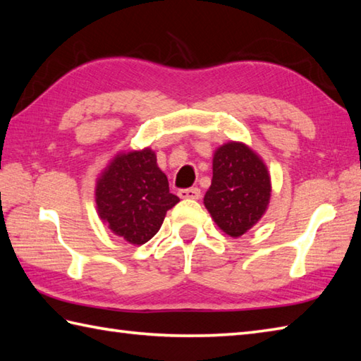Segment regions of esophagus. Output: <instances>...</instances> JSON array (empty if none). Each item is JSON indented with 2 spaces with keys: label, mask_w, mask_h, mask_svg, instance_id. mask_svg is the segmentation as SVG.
<instances>
[{
  "label": "esophagus",
  "mask_w": 361,
  "mask_h": 361,
  "mask_svg": "<svg viewBox=\"0 0 361 361\" xmlns=\"http://www.w3.org/2000/svg\"><path fill=\"white\" fill-rule=\"evenodd\" d=\"M180 198H185V200H198L202 192L198 188H189V189H181L178 190Z\"/></svg>",
  "instance_id": "1"
}]
</instances>
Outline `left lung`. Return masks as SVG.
Wrapping results in <instances>:
<instances>
[{
    "mask_svg": "<svg viewBox=\"0 0 361 361\" xmlns=\"http://www.w3.org/2000/svg\"><path fill=\"white\" fill-rule=\"evenodd\" d=\"M271 195L268 169L243 142H226L214 152L212 181L203 203L225 234L240 237L262 219Z\"/></svg>",
    "mask_w": 361,
    "mask_h": 361,
    "instance_id": "obj_1",
    "label": "left lung"
}]
</instances>
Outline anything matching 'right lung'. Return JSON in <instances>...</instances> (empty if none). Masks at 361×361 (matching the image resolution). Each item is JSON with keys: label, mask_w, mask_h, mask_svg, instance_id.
Segmentation results:
<instances>
[{"label": "right lung", "mask_w": 361, "mask_h": 361, "mask_svg": "<svg viewBox=\"0 0 361 361\" xmlns=\"http://www.w3.org/2000/svg\"><path fill=\"white\" fill-rule=\"evenodd\" d=\"M178 202L149 147L118 153L96 181L99 217L132 245L149 242Z\"/></svg>", "instance_id": "right-lung-1"}]
</instances>
